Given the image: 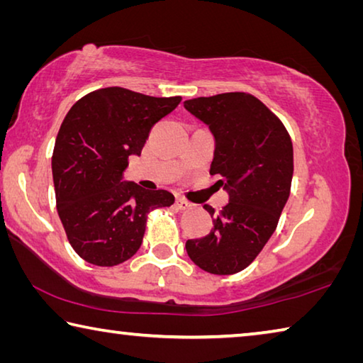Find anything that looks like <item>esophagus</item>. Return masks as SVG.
Segmentation results:
<instances>
[{"instance_id":"34e87169","label":"esophagus","mask_w":363,"mask_h":363,"mask_svg":"<svg viewBox=\"0 0 363 363\" xmlns=\"http://www.w3.org/2000/svg\"><path fill=\"white\" fill-rule=\"evenodd\" d=\"M176 206H177V209L186 211V209H190V208H192L194 204L190 203V201H187V200H184V199H177V200H176Z\"/></svg>"}]
</instances>
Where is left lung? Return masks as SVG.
<instances>
[{
  "instance_id": "obj_1",
  "label": "left lung",
  "mask_w": 363,
  "mask_h": 363,
  "mask_svg": "<svg viewBox=\"0 0 363 363\" xmlns=\"http://www.w3.org/2000/svg\"><path fill=\"white\" fill-rule=\"evenodd\" d=\"M206 123L216 149L211 174H220L228 204L214 217L209 235L186 242L196 267L211 274H235L249 267L272 238L294 174V147L282 122L255 96L232 91L184 101Z\"/></svg>"
}]
</instances>
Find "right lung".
<instances>
[{
    "instance_id": "add662e5",
    "label": "right lung",
    "mask_w": 363,
    "mask_h": 363,
    "mask_svg": "<svg viewBox=\"0 0 363 363\" xmlns=\"http://www.w3.org/2000/svg\"><path fill=\"white\" fill-rule=\"evenodd\" d=\"M181 96L155 98L122 87L82 96L65 117L52 155L57 211L69 245L91 265L114 267L141 247L149 211L171 206L168 190L122 181L150 128Z\"/></svg>"
}]
</instances>
